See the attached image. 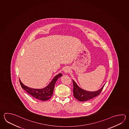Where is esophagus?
Returning <instances> with one entry per match:
<instances>
[{"instance_id":"1","label":"esophagus","mask_w":129,"mask_h":129,"mask_svg":"<svg viewBox=\"0 0 129 129\" xmlns=\"http://www.w3.org/2000/svg\"><path fill=\"white\" fill-rule=\"evenodd\" d=\"M63 71H64V72L66 73H67L70 72V69L69 68V67H66Z\"/></svg>"}]
</instances>
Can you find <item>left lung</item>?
I'll use <instances>...</instances> for the list:
<instances>
[{
	"instance_id": "left-lung-1",
	"label": "left lung",
	"mask_w": 129,
	"mask_h": 129,
	"mask_svg": "<svg viewBox=\"0 0 129 129\" xmlns=\"http://www.w3.org/2000/svg\"><path fill=\"white\" fill-rule=\"evenodd\" d=\"M73 95L74 97L79 101L81 102L87 101L98 96L101 93V91L104 88L103 86L98 91H85L79 86L75 81L73 80Z\"/></svg>"
}]
</instances>
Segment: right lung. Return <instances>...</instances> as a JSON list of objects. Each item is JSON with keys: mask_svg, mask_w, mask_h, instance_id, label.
<instances>
[{"mask_svg": "<svg viewBox=\"0 0 129 129\" xmlns=\"http://www.w3.org/2000/svg\"><path fill=\"white\" fill-rule=\"evenodd\" d=\"M62 76L61 73L58 74L53 78V79L48 86L43 89H34L28 87L24 85L20 80L21 87L27 91L28 93L34 98L42 101H46L50 99L53 93L54 85L56 81L60 77Z\"/></svg>", "mask_w": 129, "mask_h": 129, "instance_id": "1", "label": "right lung"}]
</instances>
